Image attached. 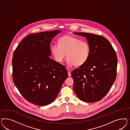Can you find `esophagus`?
Listing matches in <instances>:
<instances>
[{"label": "esophagus", "instance_id": "34e87169", "mask_svg": "<svg viewBox=\"0 0 130 130\" xmlns=\"http://www.w3.org/2000/svg\"><path fill=\"white\" fill-rule=\"evenodd\" d=\"M68 76L69 77H71V72L70 71H68Z\"/></svg>", "mask_w": 130, "mask_h": 130}]
</instances>
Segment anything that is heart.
Instances as JSON below:
<instances>
[{
	"label": "heart",
	"mask_w": 130,
	"mask_h": 130,
	"mask_svg": "<svg viewBox=\"0 0 130 130\" xmlns=\"http://www.w3.org/2000/svg\"><path fill=\"white\" fill-rule=\"evenodd\" d=\"M58 44H54L51 52L56 60L59 62L63 61L67 53V64L71 67L82 66L90 56V46L86 41L70 35L61 37Z\"/></svg>",
	"instance_id": "b5f03b06"
}]
</instances>
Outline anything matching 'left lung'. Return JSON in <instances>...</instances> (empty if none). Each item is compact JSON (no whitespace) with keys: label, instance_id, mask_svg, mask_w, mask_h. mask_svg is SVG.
<instances>
[{"label":"left lung","instance_id":"left-lung-1","mask_svg":"<svg viewBox=\"0 0 130 130\" xmlns=\"http://www.w3.org/2000/svg\"><path fill=\"white\" fill-rule=\"evenodd\" d=\"M73 34L85 37L90 46L88 60L71 72L74 91L83 102H98L105 97L116 78L117 55L110 42L102 36Z\"/></svg>","mask_w":130,"mask_h":130}]
</instances>
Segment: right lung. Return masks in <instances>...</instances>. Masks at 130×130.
<instances>
[{"label":"right lung","instance_id":"add662e5","mask_svg":"<svg viewBox=\"0 0 130 130\" xmlns=\"http://www.w3.org/2000/svg\"><path fill=\"white\" fill-rule=\"evenodd\" d=\"M60 32L29 34L13 53V82L24 98L37 105L45 106L53 102L68 77L65 67L50 57L51 40Z\"/></svg>","mask_w":130,"mask_h":130}]
</instances>
